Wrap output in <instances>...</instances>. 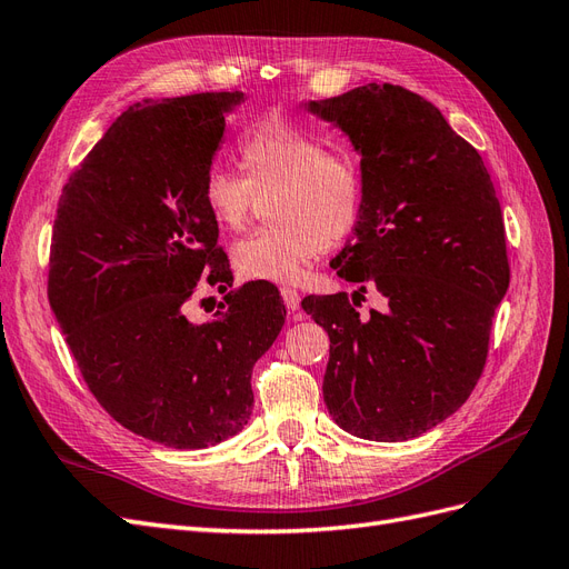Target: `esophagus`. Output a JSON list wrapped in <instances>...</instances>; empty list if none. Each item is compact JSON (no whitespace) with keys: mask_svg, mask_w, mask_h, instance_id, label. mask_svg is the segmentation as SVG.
Returning <instances> with one entry per match:
<instances>
[{"mask_svg":"<svg viewBox=\"0 0 569 569\" xmlns=\"http://www.w3.org/2000/svg\"><path fill=\"white\" fill-rule=\"evenodd\" d=\"M282 301H284V306H287V311H299V303H301V297H299V291L297 289H291V287H282Z\"/></svg>","mask_w":569,"mask_h":569,"instance_id":"1","label":"esophagus"}]
</instances>
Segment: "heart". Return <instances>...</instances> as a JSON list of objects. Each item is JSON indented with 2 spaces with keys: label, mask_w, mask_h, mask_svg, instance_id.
<instances>
[{
  "label": "heart",
  "mask_w": 569,
  "mask_h": 569,
  "mask_svg": "<svg viewBox=\"0 0 569 569\" xmlns=\"http://www.w3.org/2000/svg\"><path fill=\"white\" fill-rule=\"evenodd\" d=\"M242 178L213 166L201 199L222 230H244L268 203L274 226L232 247L242 278L297 282L322 253L347 239L360 213L358 166L347 153L325 151L316 134L282 118L253 123L237 142Z\"/></svg>",
  "instance_id": "heart-1"
}]
</instances>
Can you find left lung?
Returning <instances> with one entry per match:
<instances>
[{
	"label": "left lung",
	"mask_w": 569,
	"mask_h": 569,
	"mask_svg": "<svg viewBox=\"0 0 569 569\" xmlns=\"http://www.w3.org/2000/svg\"><path fill=\"white\" fill-rule=\"evenodd\" d=\"M303 107L349 137L363 182L353 239L332 261L360 287L301 301L330 335L325 406L353 437L416 439L485 370L510 284L501 203L479 151L416 92L368 82ZM368 286L386 308L360 317L352 305Z\"/></svg>",
	"instance_id": "obj_1"
}]
</instances>
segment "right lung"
<instances>
[{"label":"right lung","mask_w":569,"mask_h":569,"mask_svg":"<svg viewBox=\"0 0 569 569\" xmlns=\"http://www.w3.org/2000/svg\"><path fill=\"white\" fill-rule=\"evenodd\" d=\"M244 92L130 107L68 178L49 256V303L94 399L130 432L206 449L242 432L251 370L284 325L280 291L249 282L209 322L197 282L232 287L201 184Z\"/></svg>","instance_id":"add662e5"}]
</instances>
